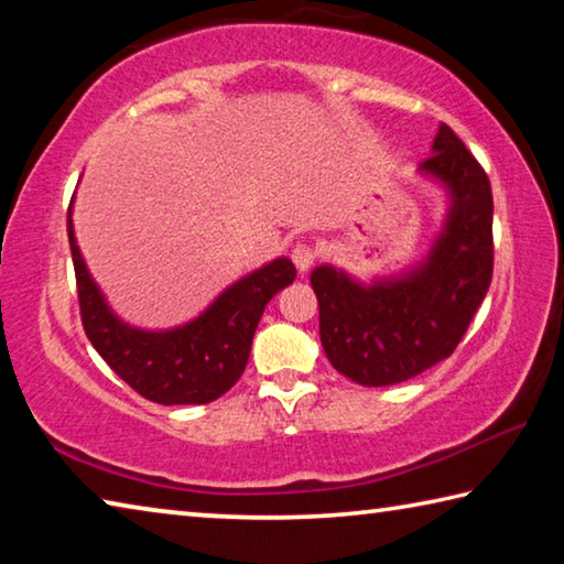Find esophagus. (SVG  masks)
Segmentation results:
<instances>
[{"label": "esophagus", "instance_id": "1", "mask_svg": "<svg viewBox=\"0 0 564 564\" xmlns=\"http://www.w3.org/2000/svg\"><path fill=\"white\" fill-rule=\"evenodd\" d=\"M291 259H293V263H295V269H299V273L303 275V273L311 271L313 261H316V251H313L311 246L299 243V246H295L293 251H291Z\"/></svg>", "mask_w": 564, "mask_h": 564}]
</instances>
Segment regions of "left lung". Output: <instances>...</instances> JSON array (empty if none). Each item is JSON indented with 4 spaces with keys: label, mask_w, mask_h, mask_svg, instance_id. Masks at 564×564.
I'll list each match as a JSON object with an SVG mask.
<instances>
[{
    "label": "left lung",
    "mask_w": 564,
    "mask_h": 564,
    "mask_svg": "<svg viewBox=\"0 0 564 564\" xmlns=\"http://www.w3.org/2000/svg\"><path fill=\"white\" fill-rule=\"evenodd\" d=\"M417 174L445 194L441 231L403 271L356 275L323 263L311 271L321 343L352 383L380 388L445 360L470 326L492 279V191L475 156L441 123Z\"/></svg>",
    "instance_id": "left-lung-1"
}]
</instances>
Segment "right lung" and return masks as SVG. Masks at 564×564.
Wrapping results in <instances>:
<instances>
[{
	"mask_svg": "<svg viewBox=\"0 0 564 564\" xmlns=\"http://www.w3.org/2000/svg\"><path fill=\"white\" fill-rule=\"evenodd\" d=\"M74 198L66 216L79 289L82 323L99 356L123 383L159 405H204L236 386L251 356L265 303L295 281L291 259H273L241 275L174 328H139L117 316L94 281L74 236Z\"/></svg>",
	"mask_w": 564,
	"mask_h": 564,
	"instance_id": "right-lung-1",
	"label": "right lung"
}]
</instances>
